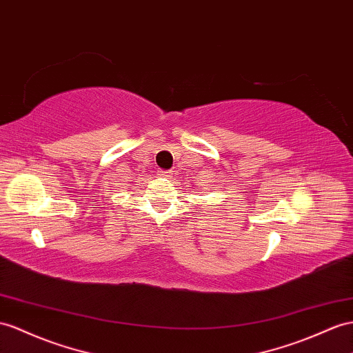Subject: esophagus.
<instances>
[{
    "instance_id": "34e87169",
    "label": "esophagus",
    "mask_w": 353,
    "mask_h": 353,
    "mask_svg": "<svg viewBox=\"0 0 353 353\" xmlns=\"http://www.w3.org/2000/svg\"><path fill=\"white\" fill-rule=\"evenodd\" d=\"M159 176H161V177H165V179H170L171 176H173V173H171L170 170H161V171H159Z\"/></svg>"
}]
</instances>
